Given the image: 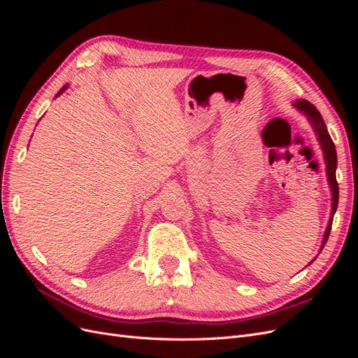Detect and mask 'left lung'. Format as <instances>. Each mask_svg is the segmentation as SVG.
I'll list each match as a JSON object with an SVG mask.
<instances>
[{"instance_id":"8db88e82","label":"left lung","mask_w":358,"mask_h":358,"mask_svg":"<svg viewBox=\"0 0 358 358\" xmlns=\"http://www.w3.org/2000/svg\"><path fill=\"white\" fill-rule=\"evenodd\" d=\"M296 106L308 116L310 124L313 125V128H315V133L318 134L320 145L324 150V158H326V164H327V176H329L330 189H331V196H333V209H331V218L327 225L326 234H324V241H322V246H321V249H322L330 236L333 215H334L336 209H338V201H339V185H338V180H336V166H338V157H336V148H334L333 140L327 131L326 122H324V119H322L321 113L317 110V107L312 103H309L308 100H299V101H296Z\"/></svg>"}]
</instances>
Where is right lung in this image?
<instances>
[{"mask_svg":"<svg viewBox=\"0 0 358 358\" xmlns=\"http://www.w3.org/2000/svg\"><path fill=\"white\" fill-rule=\"evenodd\" d=\"M66 88H67V86H64V88H62V90H61V91H59V92H58V95H59V94H62V92H64V91H66ZM58 95H57V96H58Z\"/></svg>","mask_w":358,"mask_h":358,"instance_id":"right-lung-1","label":"right lung"}]
</instances>
